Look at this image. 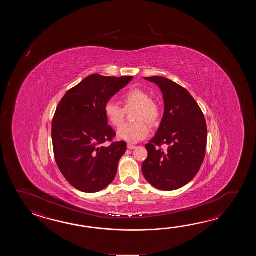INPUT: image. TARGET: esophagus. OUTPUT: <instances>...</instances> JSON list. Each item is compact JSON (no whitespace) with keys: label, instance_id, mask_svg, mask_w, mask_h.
Listing matches in <instances>:
<instances>
[{"label":"esophagus","instance_id":"1","mask_svg":"<svg viewBox=\"0 0 256 256\" xmlns=\"http://www.w3.org/2000/svg\"><path fill=\"white\" fill-rule=\"evenodd\" d=\"M127 147H128V149H130V150H132V149H136V146H134V144H128Z\"/></svg>","mask_w":256,"mask_h":256}]
</instances>
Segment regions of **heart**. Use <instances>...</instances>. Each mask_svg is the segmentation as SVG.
I'll return each instance as SVG.
<instances>
[{"label":"heart","mask_w":256,"mask_h":256,"mask_svg":"<svg viewBox=\"0 0 256 256\" xmlns=\"http://www.w3.org/2000/svg\"><path fill=\"white\" fill-rule=\"evenodd\" d=\"M124 108L110 100L104 105V114L112 126L119 127L124 124L126 110L134 109L132 124H126L117 132L118 137L130 142H136L144 139L149 134V127L158 124L161 118V109L158 102L152 100L149 93L134 88L127 90L120 97Z\"/></svg>","instance_id":"1"}]
</instances>
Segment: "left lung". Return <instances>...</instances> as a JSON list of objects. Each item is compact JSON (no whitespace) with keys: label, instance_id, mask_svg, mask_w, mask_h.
<instances>
[{"label":"left lung","instance_id":"1","mask_svg":"<svg viewBox=\"0 0 256 256\" xmlns=\"http://www.w3.org/2000/svg\"><path fill=\"white\" fill-rule=\"evenodd\" d=\"M163 93L164 112L156 136L146 146L142 171L160 190H178L200 171L206 154L208 130L198 104L185 88L163 76L146 78ZM164 144V152L160 147Z\"/></svg>","mask_w":256,"mask_h":256}]
</instances>
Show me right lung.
Masks as SVG:
<instances>
[{
  "label": "right lung",
  "instance_id": "obj_1",
  "mask_svg": "<svg viewBox=\"0 0 256 256\" xmlns=\"http://www.w3.org/2000/svg\"><path fill=\"white\" fill-rule=\"evenodd\" d=\"M132 80L93 74L68 90L56 107L52 122L54 159L78 190L98 192L114 180L127 144L112 142L116 134L108 126L104 105Z\"/></svg>",
  "mask_w": 256,
  "mask_h": 256
}]
</instances>
